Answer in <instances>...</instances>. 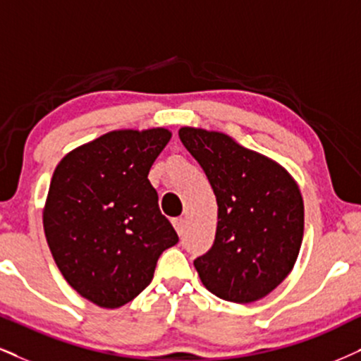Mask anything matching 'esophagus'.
<instances>
[{"label": "esophagus", "instance_id": "esophagus-1", "mask_svg": "<svg viewBox=\"0 0 361 361\" xmlns=\"http://www.w3.org/2000/svg\"><path fill=\"white\" fill-rule=\"evenodd\" d=\"M172 224H173V228H176L177 234L182 235V233H184V228H185V221L182 219V217H176V219H172Z\"/></svg>", "mask_w": 361, "mask_h": 361}]
</instances>
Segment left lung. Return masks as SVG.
<instances>
[{
    "label": "left lung",
    "mask_w": 361,
    "mask_h": 361,
    "mask_svg": "<svg viewBox=\"0 0 361 361\" xmlns=\"http://www.w3.org/2000/svg\"><path fill=\"white\" fill-rule=\"evenodd\" d=\"M180 142L206 172L217 201L212 247L194 261L212 295L252 303L283 283L300 255L305 206L284 167L222 132L182 127Z\"/></svg>",
    "instance_id": "1"
}]
</instances>
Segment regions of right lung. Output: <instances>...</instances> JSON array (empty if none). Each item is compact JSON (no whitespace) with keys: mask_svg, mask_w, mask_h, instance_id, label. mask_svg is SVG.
I'll return each mask as SVG.
<instances>
[{"mask_svg":"<svg viewBox=\"0 0 361 361\" xmlns=\"http://www.w3.org/2000/svg\"><path fill=\"white\" fill-rule=\"evenodd\" d=\"M171 137L162 127L109 132L66 154L53 172L47 243L66 283L100 308L139 296L159 256L179 243L149 180Z\"/></svg>","mask_w":361,"mask_h":361,"instance_id":"obj_1","label":"right lung"}]
</instances>
